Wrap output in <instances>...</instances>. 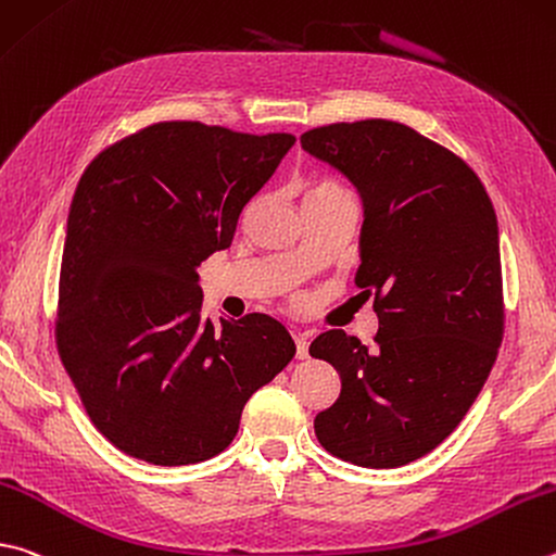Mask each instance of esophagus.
<instances>
[{
    "instance_id": "34e87169",
    "label": "esophagus",
    "mask_w": 556,
    "mask_h": 556,
    "mask_svg": "<svg viewBox=\"0 0 556 556\" xmlns=\"http://www.w3.org/2000/svg\"><path fill=\"white\" fill-rule=\"evenodd\" d=\"M294 342H296V357L306 359L308 357V338L306 332H294Z\"/></svg>"
}]
</instances>
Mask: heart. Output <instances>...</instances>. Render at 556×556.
<instances>
[{
    "label": "heart",
    "instance_id": "b5f03b06",
    "mask_svg": "<svg viewBox=\"0 0 556 556\" xmlns=\"http://www.w3.org/2000/svg\"><path fill=\"white\" fill-rule=\"evenodd\" d=\"M336 194H345L338 185H332V181H320V185L313 187L308 191V199H318V197H336Z\"/></svg>",
    "mask_w": 556,
    "mask_h": 556
}]
</instances>
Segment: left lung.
Listing matches in <instances>:
<instances>
[{"label": "left lung", "instance_id": "1", "mask_svg": "<svg viewBox=\"0 0 556 556\" xmlns=\"http://www.w3.org/2000/svg\"><path fill=\"white\" fill-rule=\"evenodd\" d=\"M301 148L359 191L355 285L375 296L377 348L345 330L311 342L342 389L313 428L332 457L403 467L467 416L503 340L498 220L477 173L452 150L387 118L330 124Z\"/></svg>", "mask_w": 556, "mask_h": 556}]
</instances>
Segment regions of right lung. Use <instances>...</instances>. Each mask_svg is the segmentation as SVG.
Instances as JSON below:
<instances>
[{
    "label": "right lung",
    "instance_id": "obj_1",
    "mask_svg": "<svg viewBox=\"0 0 556 556\" xmlns=\"http://www.w3.org/2000/svg\"><path fill=\"white\" fill-rule=\"evenodd\" d=\"M296 143L163 121L79 177L60 265L55 342L97 430L130 457L181 467L233 442L248 399L294 357L265 313L201 318L197 267Z\"/></svg>",
    "mask_w": 556,
    "mask_h": 556
}]
</instances>
